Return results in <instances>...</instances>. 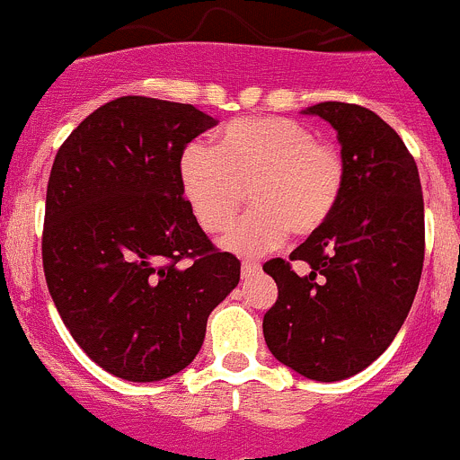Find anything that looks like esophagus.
<instances>
[{
  "instance_id": "1",
  "label": "esophagus",
  "mask_w": 460,
  "mask_h": 460,
  "mask_svg": "<svg viewBox=\"0 0 460 460\" xmlns=\"http://www.w3.org/2000/svg\"><path fill=\"white\" fill-rule=\"evenodd\" d=\"M260 273V264L257 261H243L242 264V275L243 278H251V275Z\"/></svg>"
}]
</instances>
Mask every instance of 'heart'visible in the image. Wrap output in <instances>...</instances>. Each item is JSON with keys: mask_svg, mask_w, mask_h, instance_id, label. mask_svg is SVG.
<instances>
[{"mask_svg": "<svg viewBox=\"0 0 460 460\" xmlns=\"http://www.w3.org/2000/svg\"><path fill=\"white\" fill-rule=\"evenodd\" d=\"M181 185L203 230L230 227L251 190L252 212L221 239L237 255L282 246L288 230L312 234L330 218L343 190V155L288 117L233 121L214 148L191 142L181 155Z\"/></svg>", "mask_w": 460, "mask_h": 460, "instance_id": "b5f03b06", "label": "heart"}]
</instances>
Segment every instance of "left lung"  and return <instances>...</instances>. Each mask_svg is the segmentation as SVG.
I'll list each match as a JSON object with an SVG mask.
<instances>
[{"instance_id":"obj_1","label":"left lung","mask_w":460,"mask_h":460,"mask_svg":"<svg viewBox=\"0 0 460 460\" xmlns=\"http://www.w3.org/2000/svg\"><path fill=\"white\" fill-rule=\"evenodd\" d=\"M336 130L343 190L330 218L264 270L278 300L264 314L270 354L314 382H341L368 368L393 343L418 291L424 203L418 167L400 135L373 111L325 102L303 111Z\"/></svg>"}]
</instances>
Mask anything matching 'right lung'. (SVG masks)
<instances>
[{
	"instance_id": "right-lung-1",
	"label": "right lung",
	"mask_w": 460,
	"mask_h": 460,
	"mask_svg": "<svg viewBox=\"0 0 460 460\" xmlns=\"http://www.w3.org/2000/svg\"><path fill=\"white\" fill-rule=\"evenodd\" d=\"M212 126L190 103L119 96L56 153L47 287L74 341L115 377L160 382L187 368L239 284L242 261L212 246L182 199V151Z\"/></svg>"
}]
</instances>
